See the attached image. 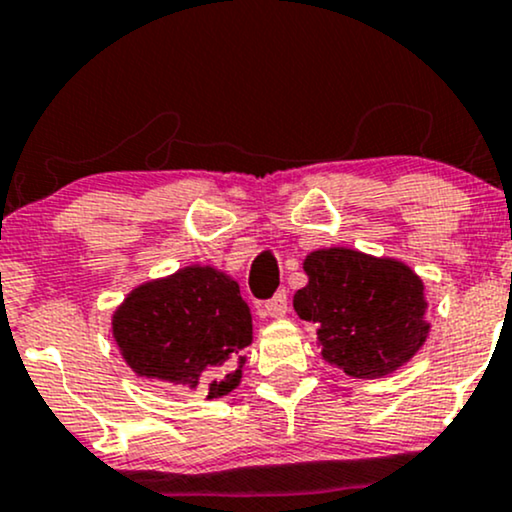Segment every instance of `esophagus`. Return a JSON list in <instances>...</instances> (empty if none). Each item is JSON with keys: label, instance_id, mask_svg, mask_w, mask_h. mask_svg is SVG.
I'll use <instances>...</instances> for the list:
<instances>
[{"label": "esophagus", "instance_id": "obj_1", "mask_svg": "<svg viewBox=\"0 0 512 512\" xmlns=\"http://www.w3.org/2000/svg\"><path fill=\"white\" fill-rule=\"evenodd\" d=\"M286 310H289V298H286V291H279L274 298H269V301L264 303V315L274 317V320L284 317Z\"/></svg>", "mask_w": 512, "mask_h": 512}]
</instances>
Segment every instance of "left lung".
<instances>
[{
	"mask_svg": "<svg viewBox=\"0 0 512 512\" xmlns=\"http://www.w3.org/2000/svg\"><path fill=\"white\" fill-rule=\"evenodd\" d=\"M303 272L308 284L293 293V308L317 325L322 361L349 378L395 373L426 344V286L409 264L354 248H320L305 255Z\"/></svg>",
	"mask_w": 512,
	"mask_h": 512,
	"instance_id": "obj_1",
	"label": "left lung"
}]
</instances>
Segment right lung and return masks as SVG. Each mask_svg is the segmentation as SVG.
I'll return each mask as SVG.
<instances>
[{"label": "right lung", "instance_id": "right-lung-1", "mask_svg": "<svg viewBox=\"0 0 512 512\" xmlns=\"http://www.w3.org/2000/svg\"><path fill=\"white\" fill-rule=\"evenodd\" d=\"M110 325L139 378L199 390L207 399L236 390L252 344V315L238 281L211 264H187L134 286Z\"/></svg>", "mask_w": 512, "mask_h": 512}]
</instances>
